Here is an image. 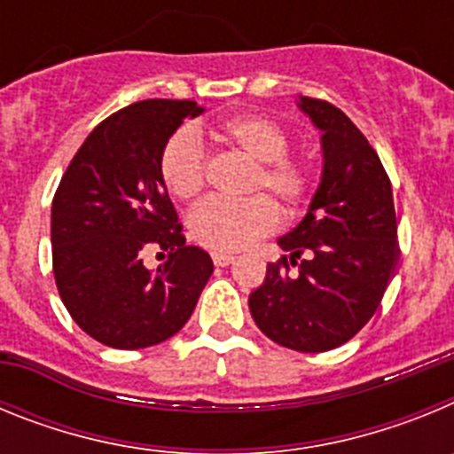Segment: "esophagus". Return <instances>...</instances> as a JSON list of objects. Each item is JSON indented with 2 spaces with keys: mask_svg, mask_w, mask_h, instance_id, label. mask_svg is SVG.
<instances>
[{
  "mask_svg": "<svg viewBox=\"0 0 454 454\" xmlns=\"http://www.w3.org/2000/svg\"><path fill=\"white\" fill-rule=\"evenodd\" d=\"M211 259H214L215 266L224 268V266H230V263L234 262V254H230V252H214V254H211Z\"/></svg>",
  "mask_w": 454,
  "mask_h": 454,
  "instance_id": "34e87169",
  "label": "esophagus"
}]
</instances>
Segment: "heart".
<instances>
[{
  "label": "heart",
  "mask_w": 454,
  "mask_h": 454,
  "mask_svg": "<svg viewBox=\"0 0 454 454\" xmlns=\"http://www.w3.org/2000/svg\"><path fill=\"white\" fill-rule=\"evenodd\" d=\"M211 136L254 163L247 191L268 192L288 214L307 202L314 172L304 159L288 154L291 140L282 124L262 114H243L223 120ZM159 172L175 198H198L207 184V152L200 136L192 129L172 134L161 150ZM268 195L240 202L207 200L188 215V231L207 250H243L279 224V211Z\"/></svg>",
  "instance_id": "b5f03b06"
}]
</instances>
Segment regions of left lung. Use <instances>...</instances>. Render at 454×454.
Segmentation results:
<instances>
[{
	"mask_svg": "<svg viewBox=\"0 0 454 454\" xmlns=\"http://www.w3.org/2000/svg\"><path fill=\"white\" fill-rule=\"evenodd\" d=\"M300 108L323 131V179L302 223L279 239L286 254L268 263L250 311L279 346L327 352L382 302L400 254L398 220L391 179L356 124L325 99L300 98Z\"/></svg>",
	"mask_w": 454,
	"mask_h": 454,
	"instance_id": "1",
	"label": "left lung"
}]
</instances>
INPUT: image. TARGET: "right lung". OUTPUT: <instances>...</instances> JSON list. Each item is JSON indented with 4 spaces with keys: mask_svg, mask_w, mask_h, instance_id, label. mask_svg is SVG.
I'll return each mask as SVG.
<instances>
[{
    "mask_svg": "<svg viewBox=\"0 0 454 454\" xmlns=\"http://www.w3.org/2000/svg\"><path fill=\"white\" fill-rule=\"evenodd\" d=\"M204 108L191 99H143L120 108L83 140L51 202V263L72 320L95 340L138 350L182 330L214 272L186 246L159 172L179 124ZM147 249L167 259L150 271Z\"/></svg>",
    "mask_w": 454,
    "mask_h": 454,
    "instance_id": "right-lung-1",
    "label": "right lung"
}]
</instances>
